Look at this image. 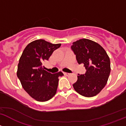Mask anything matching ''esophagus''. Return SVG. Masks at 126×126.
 I'll return each instance as SVG.
<instances>
[{"label":"esophagus","instance_id":"obj_1","mask_svg":"<svg viewBox=\"0 0 126 126\" xmlns=\"http://www.w3.org/2000/svg\"><path fill=\"white\" fill-rule=\"evenodd\" d=\"M63 74H64V75H65V76H68V75H70V73H66V72H63Z\"/></svg>","mask_w":126,"mask_h":126}]
</instances>
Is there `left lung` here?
Listing matches in <instances>:
<instances>
[{"instance_id":"8db88e82","label":"left lung","mask_w":126,"mask_h":126,"mask_svg":"<svg viewBox=\"0 0 126 126\" xmlns=\"http://www.w3.org/2000/svg\"><path fill=\"white\" fill-rule=\"evenodd\" d=\"M79 64L86 69L84 75L78 76L73 84L75 91L85 97L96 96L106 85L110 73V61L104 49L99 44L87 39L74 42L71 47Z\"/></svg>"}]
</instances>
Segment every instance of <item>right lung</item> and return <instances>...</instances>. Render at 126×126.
Here are the masks:
<instances>
[{
    "label": "right lung",
    "instance_id": "add662e5",
    "mask_svg": "<svg viewBox=\"0 0 126 126\" xmlns=\"http://www.w3.org/2000/svg\"><path fill=\"white\" fill-rule=\"evenodd\" d=\"M61 44H53L37 39L27 45L17 66V76L30 96L38 101H47L55 95L61 72L52 74L44 70L42 64L48 60Z\"/></svg>",
    "mask_w": 126,
    "mask_h": 126
}]
</instances>
